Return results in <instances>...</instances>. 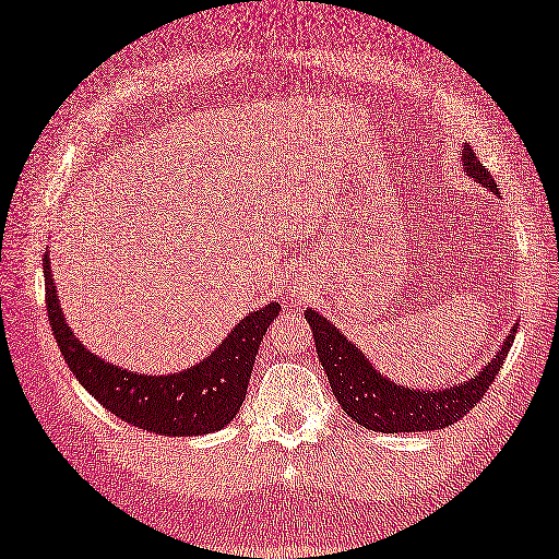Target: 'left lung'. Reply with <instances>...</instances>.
<instances>
[{
    "label": "left lung",
    "instance_id": "obj_1",
    "mask_svg": "<svg viewBox=\"0 0 559 559\" xmlns=\"http://www.w3.org/2000/svg\"><path fill=\"white\" fill-rule=\"evenodd\" d=\"M461 152L465 176L475 178L477 183H483L495 195H499L495 178L489 176V170L475 156L471 144H465ZM304 316L313 330L318 361L323 364L330 389H333L337 403L343 405L345 413L357 425L373 431H383V435L443 429L459 423L487 393L489 383L499 373V367L504 364L516 335V330H511L504 345L499 347L497 355L473 379L451 385V389L419 391L405 389V385L393 383L381 371H376L373 364L364 357V352L343 335V330H337L318 311L309 309Z\"/></svg>",
    "mask_w": 559,
    "mask_h": 559
}]
</instances>
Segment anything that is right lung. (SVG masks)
<instances>
[{"label": "right lung", "instance_id": "obj_1", "mask_svg": "<svg viewBox=\"0 0 559 559\" xmlns=\"http://www.w3.org/2000/svg\"><path fill=\"white\" fill-rule=\"evenodd\" d=\"M43 275L52 335L79 383L122 423L162 437H200L231 423L246 401L258 347L282 309L272 301L248 313L195 367L146 376L120 369L79 343L60 309L48 255L43 258Z\"/></svg>", "mask_w": 559, "mask_h": 559}]
</instances>
